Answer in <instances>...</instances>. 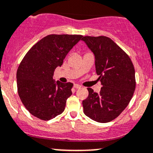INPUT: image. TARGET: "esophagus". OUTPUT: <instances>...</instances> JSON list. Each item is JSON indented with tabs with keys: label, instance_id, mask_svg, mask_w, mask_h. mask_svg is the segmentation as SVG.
Instances as JSON below:
<instances>
[{
	"label": "esophagus",
	"instance_id": "obj_1",
	"mask_svg": "<svg viewBox=\"0 0 153 153\" xmlns=\"http://www.w3.org/2000/svg\"><path fill=\"white\" fill-rule=\"evenodd\" d=\"M74 88H75V89H80V88H81V86L79 85V84H74Z\"/></svg>",
	"mask_w": 153,
	"mask_h": 153
}]
</instances>
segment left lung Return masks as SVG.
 I'll use <instances>...</instances> for the list:
<instances>
[{"instance_id": "left-lung-1", "label": "left lung", "mask_w": 153, "mask_h": 153, "mask_svg": "<svg viewBox=\"0 0 153 153\" xmlns=\"http://www.w3.org/2000/svg\"><path fill=\"white\" fill-rule=\"evenodd\" d=\"M82 40L95 55L96 73L102 85L99 93L87 88L89 95L82 102L84 112L97 122H109L132 99L136 84L133 64L129 55L108 37L84 36Z\"/></svg>"}]
</instances>
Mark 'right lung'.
<instances>
[{
    "label": "right lung",
    "mask_w": 153,
    "mask_h": 153,
    "mask_svg": "<svg viewBox=\"0 0 153 153\" xmlns=\"http://www.w3.org/2000/svg\"><path fill=\"white\" fill-rule=\"evenodd\" d=\"M82 37L49 35L37 42L21 61L16 75L18 95L26 109L36 118L49 121L64 111L73 84L55 83L52 77Z\"/></svg>",
    "instance_id": "add662e5"
}]
</instances>
